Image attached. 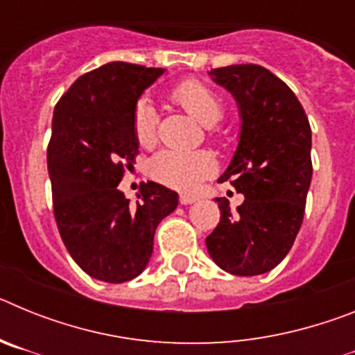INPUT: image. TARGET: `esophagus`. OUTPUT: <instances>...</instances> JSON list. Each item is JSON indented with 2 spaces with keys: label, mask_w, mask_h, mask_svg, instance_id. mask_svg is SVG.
<instances>
[{
  "label": "esophagus",
  "mask_w": 355,
  "mask_h": 355,
  "mask_svg": "<svg viewBox=\"0 0 355 355\" xmlns=\"http://www.w3.org/2000/svg\"><path fill=\"white\" fill-rule=\"evenodd\" d=\"M196 200H197V197H192V196H181V197H180V202H181V205H183V206L193 205Z\"/></svg>",
  "instance_id": "esophagus-1"
}]
</instances>
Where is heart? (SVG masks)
Instances as JSON below:
<instances>
[{
  "instance_id": "heart-1",
  "label": "heart",
  "mask_w": 355,
  "mask_h": 355,
  "mask_svg": "<svg viewBox=\"0 0 355 355\" xmlns=\"http://www.w3.org/2000/svg\"><path fill=\"white\" fill-rule=\"evenodd\" d=\"M172 99L206 128L215 126L224 114V106L216 94L199 81L180 83L172 90ZM133 133L137 142L144 147L156 142V112L146 99L135 106ZM213 171L215 162L202 150L163 149L150 162L153 178L180 192H193Z\"/></svg>"
}]
</instances>
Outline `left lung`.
<instances>
[{"mask_svg":"<svg viewBox=\"0 0 355 355\" xmlns=\"http://www.w3.org/2000/svg\"><path fill=\"white\" fill-rule=\"evenodd\" d=\"M209 78L234 97L240 137L218 181H231L243 205L231 211L216 197L220 222L206 238L213 261L234 275H259L286 258L302 225L311 184V128L291 89L254 64L211 69Z\"/></svg>","mask_w":355,"mask_h":355,"instance_id":"left-lung-1","label":"left lung"}]
</instances>
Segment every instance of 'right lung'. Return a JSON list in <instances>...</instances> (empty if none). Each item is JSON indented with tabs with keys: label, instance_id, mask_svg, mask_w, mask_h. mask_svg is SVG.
<instances>
[{
	"label": "right lung",
	"instance_id": "right-lung-1",
	"mask_svg": "<svg viewBox=\"0 0 355 355\" xmlns=\"http://www.w3.org/2000/svg\"><path fill=\"white\" fill-rule=\"evenodd\" d=\"M163 72L110 62L78 78L53 114L48 168L56 225L81 270L105 283L146 270L156 227L178 208V193L153 181L135 205L119 190L124 165L139 155L135 106Z\"/></svg>",
	"mask_w": 355,
	"mask_h": 355
}]
</instances>
